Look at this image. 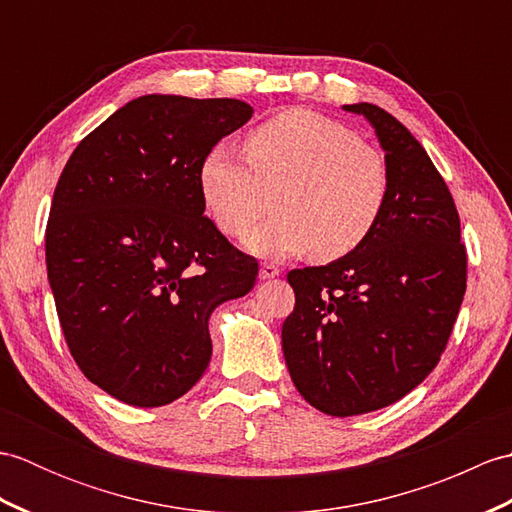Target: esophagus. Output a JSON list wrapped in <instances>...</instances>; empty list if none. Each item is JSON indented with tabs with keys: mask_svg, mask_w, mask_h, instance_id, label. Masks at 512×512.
Wrapping results in <instances>:
<instances>
[{
	"mask_svg": "<svg viewBox=\"0 0 512 512\" xmlns=\"http://www.w3.org/2000/svg\"><path fill=\"white\" fill-rule=\"evenodd\" d=\"M279 275V268L275 264H262L259 268V279H275Z\"/></svg>",
	"mask_w": 512,
	"mask_h": 512,
	"instance_id": "34e87169",
	"label": "esophagus"
}]
</instances>
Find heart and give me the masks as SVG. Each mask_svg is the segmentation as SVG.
<instances>
[{
  "label": "heart",
  "mask_w": 512,
  "mask_h": 512,
  "mask_svg": "<svg viewBox=\"0 0 512 512\" xmlns=\"http://www.w3.org/2000/svg\"><path fill=\"white\" fill-rule=\"evenodd\" d=\"M206 213L224 235H242L277 191V213L244 235L259 257L352 255L374 233L389 198V171L350 127L306 107L270 116L246 138V160L220 143L198 167Z\"/></svg>",
  "instance_id": "heart-1"
}]
</instances>
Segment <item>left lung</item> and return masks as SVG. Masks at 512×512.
I'll list each match as a JSON object with an SVG mask.
<instances>
[{
	"mask_svg": "<svg viewBox=\"0 0 512 512\" xmlns=\"http://www.w3.org/2000/svg\"><path fill=\"white\" fill-rule=\"evenodd\" d=\"M343 110L363 116L385 151L387 206L352 255L290 270L297 301L281 328L292 383L336 418L418 387L447 347L466 290L458 209L427 151L372 103Z\"/></svg>",
	"mask_w": 512,
	"mask_h": 512,
	"instance_id": "obj_1",
	"label": "left lung"
}]
</instances>
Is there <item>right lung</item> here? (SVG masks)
Here are the masks:
<instances>
[{"label": "right lung", "mask_w": 512, "mask_h": 512, "mask_svg": "<svg viewBox=\"0 0 512 512\" xmlns=\"http://www.w3.org/2000/svg\"><path fill=\"white\" fill-rule=\"evenodd\" d=\"M253 116L237 99L145 94L85 136L54 189L48 281L85 378L162 407L211 361L209 319L255 286L257 262L204 217L198 167Z\"/></svg>", "instance_id": "1"}]
</instances>
